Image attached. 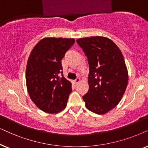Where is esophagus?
<instances>
[{"mask_svg": "<svg viewBox=\"0 0 148 148\" xmlns=\"http://www.w3.org/2000/svg\"><path fill=\"white\" fill-rule=\"evenodd\" d=\"M80 81V78H77L75 80H74V84H75L76 85V84H78V83H79Z\"/></svg>", "mask_w": 148, "mask_h": 148, "instance_id": "obj_1", "label": "esophagus"}]
</instances>
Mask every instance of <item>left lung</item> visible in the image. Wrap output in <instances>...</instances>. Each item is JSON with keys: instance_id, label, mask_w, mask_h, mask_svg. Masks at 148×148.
<instances>
[{"instance_id": "1", "label": "left lung", "mask_w": 148, "mask_h": 148, "mask_svg": "<svg viewBox=\"0 0 148 148\" xmlns=\"http://www.w3.org/2000/svg\"><path fill=\"white\" fill-rule=\"evenodd\" d=\"M76 42L89 65V87L82 97L86 108L95 114H106L119 103L128 84L129 74L123 53L106 37H86Z\"/></svg>"}]
</instances>
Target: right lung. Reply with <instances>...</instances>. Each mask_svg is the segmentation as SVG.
Masks as SVG:
<instances>
[{"label": "right lung", "mask_w": 148, "mask_h": 148, "mask_svg": "<svg viewBox=\"0 0 148 148\" xmlns=\"http://www.w3.org/2000/svg\"><path fill=\"white\" fill-rule=\"evenodd\" d=\"M74 38H44L32 50L25 70L29 97L42 111L58 113L65 109L72 83L63 74L62 60L73 45Z\"/></svg>", "instance_id": "right-lung-1"}]
</instances>
